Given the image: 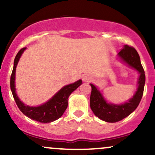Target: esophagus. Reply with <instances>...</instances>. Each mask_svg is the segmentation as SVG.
Listing matches in <instances>:
<instances>
[{
  "instance_id": "esophagus-1",
  "label": "esophagus",
  "mask_w": 155,
  "mask_h": 155,
  "mask_svg": "<svg viewBox=\"0 0 155 155\" xmlns=\"http://www.w3.org/2000/svg\"><path fill=\"white\" fill-rule=\"evenodd\" d=\"M91 79V78L88 76H83V81H89Z\"/></svg>"
}]
</instances>
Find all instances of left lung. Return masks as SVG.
<instances>
[{"instance_id": "8db88e82", "label": "left lung", "mask_w": 155, "mask_h": 155, "mask_svg": "<svg viewBox=\"0 0 155 155\" xmlns=\"http://www.w3.org/2000/svg\"><path fill=\"white\" fill-rule=\"evenodd\" d=\"M119 56L130 66L134 68L140 73L138 87L134 96L127 103L122 105H114L106 103L99 90L92 84L90 95V108L96 117L108 122H117L129 116L138 107L143 93L145 84V72L140 63V57L135 48L124 45L119 52Z\"/></svg>"}]
</instances>
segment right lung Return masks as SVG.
<instances>
[{"mask_svg": "<svg viewBox=\"0 0 155 155\" xmlns=\"http://www.w3.org/2000/svg\"><path fill=\"white\" fill-rule=\"evenodd\" d=\"M25 49L26 47L21 49L15 57L13 71H12L10 79L11 90H12L14 99H15L17 106L25 116L31 118V120L40 122L41 123H49V122H53V121L59 119L63 114L68 107V98L69 95L76 88L79 87L82 84V81L81 80H79L75 83L66 85L62 88L58 93L55 94L52 98H51L49 101H47V103L41 106H37V107H31V106H25L19 101L18 97L17 96L15 85L16 67L18 63L21 54H22Z\"/></svg>", "mask_w": 155, "mask_h": 155, "instance_id": "1", "label": "right lung"}]
</instances>
